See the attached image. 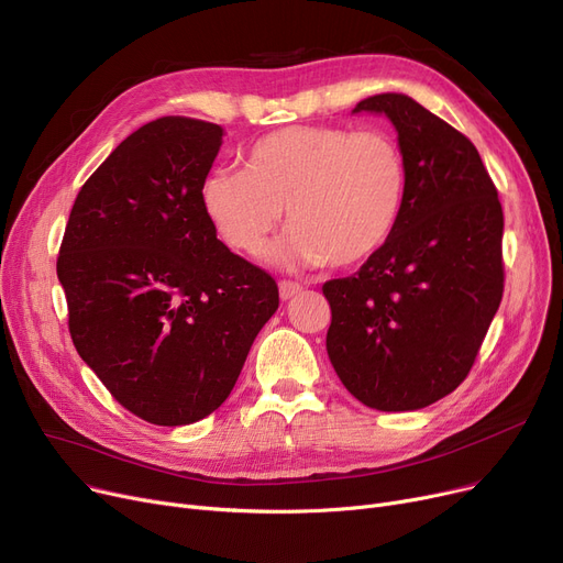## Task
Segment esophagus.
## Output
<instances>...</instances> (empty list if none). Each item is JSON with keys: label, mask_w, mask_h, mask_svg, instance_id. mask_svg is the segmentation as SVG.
Wrapping results in <instances>:
<instances>
[{"label": "esophagus", "mask_w": 563, "mask_h": 563, "mask_svg": "<svg viewBox=\"0 0 563 563\" xmlns=\"http://www.w3.org/2000/svg\"><path fill=\"white\" fill-rule=\"evenodd\" d=\"M300 290H302V286L298 282H290V279H282L279 282V296H282V300H288L292 296H298Z\"/></svg>", "instance_id": "esophagus-1"}]
</instances>
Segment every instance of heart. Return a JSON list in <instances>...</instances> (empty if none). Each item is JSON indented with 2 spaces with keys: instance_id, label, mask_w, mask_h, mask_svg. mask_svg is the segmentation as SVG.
<instances>
[{
  "instance_id": "heart-1",
  "label": "heart",
  "mask_w": 563,
  "mask_h": 563,
  "mask_svg": "<svg viewBox=\"0 0 563 563\" xmlns=\"http://www.w3.org/2000/svg\"><path fill=\"white\" fill-rule=\"evenodd\" d=\"M406 157L383 130L288 125L261 137L245 169H216L201 206L229 247L256 254L286 208L279 261L355 265L380 252L406 201Z\"/></svg>"
}]
</instances>
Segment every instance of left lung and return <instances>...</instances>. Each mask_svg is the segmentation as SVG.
Segmentation results:
<instances>
[{"label": "left lung", "instance_id": "obj_1", "mask_svg": "<svg viewBox=\"0 0 563 563\" xmlns=\"http://www.w3.org/2000/svg\"><path fill=\"white\" fill-rule=\"evenodd\" d=\"M355 112L389 117L408 183L387 245L323 284L328 355L364 406L419 410L467 378L499 309L504 212L476 146L426 107L380 93Z\"/></svg>", "mask_w": 563, "mask_h": 563}]
</instances>
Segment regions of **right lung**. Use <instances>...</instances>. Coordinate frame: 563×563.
Here are the masks:
<instances>
[{
    "label": "right lung",
    "instance_id": "obj_1",
    "mask_svg": "<svg viewBox=\"0 0 563 563\" xmlns=\"http://www.w3.org/2000/svg\"><path fill=\"white\" fill-rule=\"evenodd\" d=\"M220 146L218 123L142 125L82 185L59 247L79 357L155 426L216 412L279 307L273 275L233 254L203 212Z\"/></svg>",
    "mask_w": 563,
    "mask_h": 563
}]
</instances>
